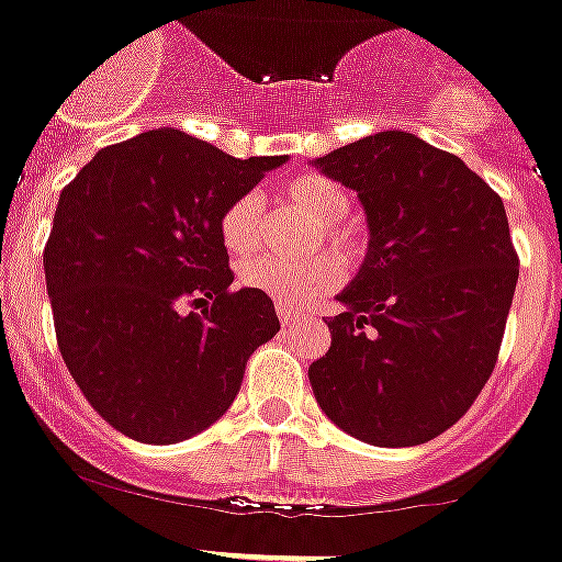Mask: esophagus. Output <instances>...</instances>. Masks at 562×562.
Returning <instances> with one entry per match:
<instances>
[{"label": "esophagus", "instance_id": "34e87169", "mask_svg": "<svg viewBox=\"0 0 562 562\" xmlns=\"http://www.w3.org/2000/svg\"><path fill=\"white\" fill-rule=\"evenodd\" d=\"M277 315H280L282 326H293V324H299V313H293V310L282 307V304H277Z\"/></svg>", "mask_w": 562, "mask_h": 562}]
</instances>
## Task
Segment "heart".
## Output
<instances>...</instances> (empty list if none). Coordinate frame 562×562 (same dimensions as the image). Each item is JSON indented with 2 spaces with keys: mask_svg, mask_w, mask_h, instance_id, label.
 Masks as SVG:
<instances>
[{
  "mask_svg": "<svg viewBox=\"0 0 562 562\" xmlns=\"http://www.w3.org/2000/svg\"><path fill=\"white\" fill-rule=\"evenodd\" d=\"M280 198L302 211L307 220H313L318 225L321 238L340 254L342 260L357 258L362 249V236L357 233V227L342 222L351 200L340 183L318 176V172H304V176L288 178L282 183ZM260 231H263V203L258 194H241L227 203V209L220 214L222 247L236 258L258 247ZM340 280L342 263L331 252H318L304 263H282L271 255H258L238 266V282L244 288L263 293L282 307H304L329 293Z\"/></svg>",
  "mask_w": 562,
  "mask_h": 562,
  "instance_id": "heart-1",
  "label": "heart"
}]
</instances>
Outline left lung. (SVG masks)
I'll use <instances>...</instances> for the list:
<instances>
[{
	"mask_svg": "<svg viewBox=\"0 0 562 562\" xmlns=\"http://www.w3.org/2000/svg\"><path fill=\"white\" fill-rule=\"evenodd\" d=\"M353 189L368 255L310 364L326 417L375 448H412L456 426L486 386L519 255L499 194L459 156L379 131L313 161Z\"/></svg>",
	"mask_w": 562,
	"mask_h": 562,
	"instance_id": "obj_1",
	"label": "left lung"
}]
</instances>
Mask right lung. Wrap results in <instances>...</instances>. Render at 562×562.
<instances>
[{"label": "right lung", "instance_id": "obj_1", "mask_svg": "<svg viewBox=\"0 0 562 562\" xmlns=\"http://www.w3.org/2000/svg\"><path fill=\"white\" fill-rule=\"evenodd\" d=\"M285 161L154 128L98 150L59 194L43 249L57 346L125 437L176 445L205 431L280 331L269 296L233 291L220 214Z\"/></svg>", "mask_w": 562, "mask_h": 562}]
</instances>
